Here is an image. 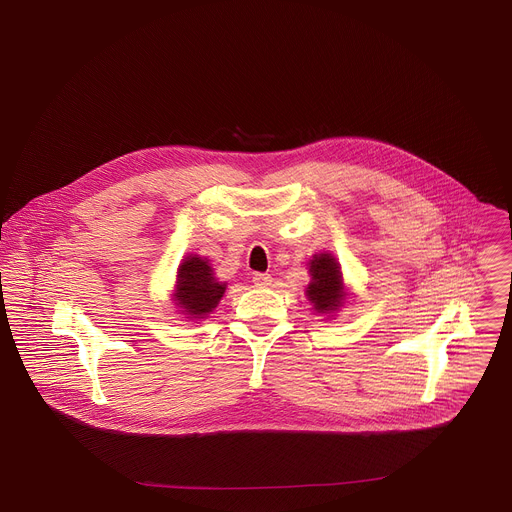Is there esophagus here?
Wrapping results in <instances>:
<instances>
[{
    "instance_id": "esophagus-1",
    "label": "esophagus",
    "mask_w": 512,
    "mask_h": 512,
    "mask_svg": "<svg viewBox=\"0 0 512 512\" xmlns=\"http://www.w3.org/2000/svg\"><path fill=\"white\" fill-rule=\"evenodd\" d=\"M253 283H255L257 287H265V285L271 283V275H269V273H255V275H253Z\"/></svg>"
}]
</instances>
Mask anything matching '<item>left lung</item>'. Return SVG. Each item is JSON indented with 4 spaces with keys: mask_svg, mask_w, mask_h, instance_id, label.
Returning <instances> with one entry per match:
<instances>
[{
    "mask_svg": "<svg viewBox=\"0 0 512 512\" xmlns=\"http://www.w3.org/2000/svg\"><path fill=\"white\" fill-rule=\"evenodd\" d=\"M312 281L306 287V296L316 312L334 314L346 302V289L342 281L340 263L332 253H318L310 259Z\"/></svg>",
    "mask_w": 512,
    "mask_h": 512,
    "instance_id": "8db88e82",
    "label": "left lung"
}]
</instances>
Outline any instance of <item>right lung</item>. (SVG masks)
<instances>
[{
  "instance_id": "1",
  "label": "right lung",
  "mask_w": 512,
  "mask_h": 512,
  "mask_svg": "<svg viewBox=\"0 0 512 512\" xmlns=\"http://www.w3.org/2000/svg\"><path fill=\"white\" fill-rule=\"evenodd\" d=\"M225 289L227 283L214 277L208 259L188 255L178 267L174 302L180 308V314L190 320H200L218 306Z\"/></svg>"
}]
</instances>
